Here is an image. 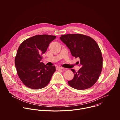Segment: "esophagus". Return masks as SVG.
I'll use <instances>...</instances> for the list:
<instances>
[{"instance_id":"1","label":"esophagus","mask_w":120,"mask_h":120,"mask_svg":"<svg viewBox=\"0 0 120 120\" xmlns=\"http://www.w3.org/2000/svg\"><path fill=\"white\" fill-rule=\"evenodd\" d=\"M56 70H61V69H64V68H63L62 67H61V66H57L56 67Z\"/></svg>"}]
</instances>
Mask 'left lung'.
<instances>
[{"label":"left lung","mask_w":120,"mask_h":120,"mask_svg":"<svg viewBox=\"0 0 120 120\" xmlns=\"http://www.w3.org/2000/svg\"><path fill=\"white\" fill-rule=\"evenodd\" d=\"M60 40L70 49L72 56L79 57L81 68L75 74L73 79L68 82L73 88L84 90L95 84L101 72L102 57L97 43L91 37L82 34H67Z\"/></svg>","instance_id":"1"}]
</instances>
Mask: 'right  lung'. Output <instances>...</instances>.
<instances>
[{
	"label": "right lung",
	"instance_id": "right-lung-1",
	"mask_svg": "<svg viewBox=\"0 0 120 120\" xmlns=\"http://www.w3.org/2000/svg\"><path fill=\"white\" fill-rule=\"evenodd\" d=\"M56 38L55 36L37 35L26 39L19 46L15 59V66L19 78L27 87H45L56 71L55 66H47L41 62L42 55Z\"/></svg>",
	"mask_w": 120,
	"mask_h": 120
}]
</instances>
